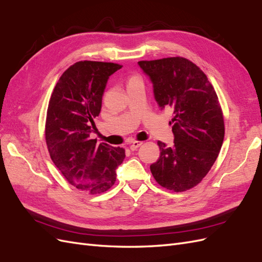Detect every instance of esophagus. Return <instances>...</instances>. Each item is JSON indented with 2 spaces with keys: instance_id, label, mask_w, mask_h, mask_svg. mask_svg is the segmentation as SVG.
<instances>
[{
  "instance_id": "34e87169",
  "label": "esophagus",
  "mask_w": 262,
  "mask_h": 262,
  "mask_svg": "<svg viewBox=\"0 0 262 262\" xmlns=\"http://www.w3.org/2000/svg\"><path fill=\"white\" fill-rule=\"evenodd\" d=\"M141 144H142L141 141H132V142H131V145H130V150L135 151V150H137Z\"/></svg>"
}]
</instances>
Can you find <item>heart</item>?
Returning a JSON list of instances; mask_svg holds the SVG:
<instances>
[{"mask_svg": "<svg viewBox=\"0 0 262 262\" xmlns=\"http://www.w3.org/2000/svg\"><path fill=\"white\" fill-rule=\"evenodd\" d=\"M139 78H137V76H132V78L129 80V82H133V81H138Z\"/></svg>", "mask_w": 262, "mask_h": 262, "instance_id": "obj_1", "label": "heart"}]
</instances>
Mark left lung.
<instances>
[{
    "label": "left lung",
    "mask_w": 262,
    "mask_h": 262,
    "mask_svg": "<svg viewBox=\"0 0 262 262\" xmlns=\"http://www.w3.org/2000/svg\"><path fill=\"white\" fill-rule=\"evenodd\" d=\"M161 110L173 109V145L158 141L160 158L150 165L161 187L182 192L195 187L218 158L225 138L222 110L211 83L199 67L184 57L140 61Z\"/></svg>",
    "instance_id": "8db88e82"
}]
</instances>
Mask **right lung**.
<instances>
[{
  "mask_svg": "<svg viewBox=\"0 0 262 262\" xmlns=\"http://www.w3.org/2000/svg\"><path fill=\"white\" fill-rule=\"evenodd\" d=\"M122 68L111 62L80 61L66 70L51 95L46 140L55 167L76 189L91 194L109 190L123 162V148L91 139L110 75Z\"/></svg>",
  "mask_w": 262,
  "mask_h": 262,
  "instance_id": "1",
  "label": "right lung"
}]
</instances>
